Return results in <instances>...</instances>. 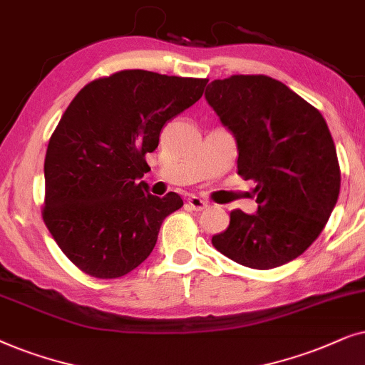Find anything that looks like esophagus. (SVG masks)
I'll return each instance as SVG.
<instances>
[{
	"mask_svg": "<svg viewBox=\"0 0 365 365\" xmlns=\"http://www.w3.org/2000/svg\"><path fill=\"white\" fill-rule=\"evenodd\" d=\"M188 205H190V208H193V210L202 212L208 207V202L202 200V198H198V197H190L188 198Z\"/></svg>",
	"mask_w": 365,
	"mask_h": 365,
	"instance_id": "34e87169",
	"label": "esophagus"
}]
</instances>
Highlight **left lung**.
I'll return each instance as SVG.
<instances>
[{
  "label": "left lung",
  "instance_id": "8db88e82",
  "mask_svg": "<svg viewBox=\"0 0 365 365\" xmlns=\"http://www.w3.org/2000/svg\"><path fill=\"white\" fill-rule=\"evenodd\" d=\"M207 103L237 143V168L254 180L255 213L230 212V225L212 237L223 255L250 269L297 259L327 223L341 190L337 152L317 108L264 75L215 80Z\"/></svg>",
  "mask_w": 365,
  "mask_h": 365
}]
</instances>
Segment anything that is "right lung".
<instances>
[{
    "label": "right lung",
    "instance_id": "obj_1",
    "mask_svg": "<svg viewBox=\"0 0 365 365\" xmlns=\"http://www.w3.org/2000/svg\"><path fill=\"white\" fill-rule=\"evenodd\" d=\"M208 80L125 70L91 81L63 113L45 158L43 220L68 259L98 279L142 264L183 200L142 180L145 155L173 116L200 100Z\"/></svg>",
    "mask_w": 365,
    "mask_h": 365
}]
</instances>
